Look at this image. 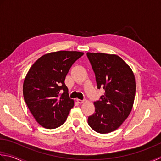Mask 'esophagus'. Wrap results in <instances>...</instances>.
Returning a JSON list of instances; mask_svg holds the SVG:
<instances>
[{
    "label": "esophagus",
    "mask_w": 161,
    "mask_h": 161,
    "mask_svg": "<svg viewBox=\"0 0 161 161\" xmlns=\"http://www.w3.org/2000/svg\"><path fill=\"white\" fill-rule=\"evenodd\" d=\"M76 101H77V102L79 103H83L84 102V100H81V99H76Z\"/></svg>",
    "instance_id": "esophagus-1"
}]
</instances>
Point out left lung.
Masks as SVG:
<instances>
[{"label": "left lung", "instance_id": "8db88e82", "mask_svg": "<svg viewBox=\"0 0 161 161\" xmlns=\"http://www.w3.org/2000/svg\"><path fill=\"white\" fill-rule=\"evenodd\" d=\"M96 76L97 88L105 94L94 103L95 112L88 124L99 133L117 129L129 117L136 95L135 76L130 67L117 55L87 53Z\"/></svg>", "mask_w": 161, "mask_h": 161}]
</instances>
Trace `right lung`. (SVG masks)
Returning <instances> with one entry per match:
<instances>
[{
  "instance_id": "right-lung-1",
  "label": "right lung",
  "mask_w": 161,
  "mask_h": 161,
  "mask_svg": "<svg viewBox=\"0 0 161 161\" xmlns=\"http://www.w3.org/2000/svg\"><path fill=\"white\" fill-rule=\"evenodd\" d=\"M83 52L60 51L42 55L25 78L23 94L35 120L53 129L66 121L74 102L69 96L64 80L71 67Z\"/></svg>"
}]
</instances>
